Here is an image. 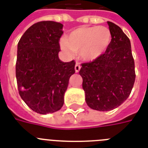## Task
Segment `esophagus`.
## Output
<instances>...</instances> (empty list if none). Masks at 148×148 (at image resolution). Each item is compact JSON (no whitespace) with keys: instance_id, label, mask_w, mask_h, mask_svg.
<instances>
[{"instance_id":"34e87169","label":"esophagus","mask_w":148,"mask_h":148,"mask_svg":"<svg viewBox=\"0 0 148 148\" xmlns=\"http://www.w3.org/2000/svg\"><path fill=\"white\" fill-rule=\"evenodd\" d=\"M74 69H75V72H76V73H78V72L80 71V70H81V66H80V64H79L78 63H77L76 64H75Z\"/></svg>"}]
</instances>
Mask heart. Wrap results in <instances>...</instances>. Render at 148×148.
<instances>
[{"mask_svg": "<svg viewBox=\"0 0 148 148\" xmlns=\"http://www.w3.org/2000/svg\"><path fill=\"white\" fill-rule=\"evenodd\" d=\"M111 41L110 30L103 26H81L61 39L60 48L67 55L78 52L84 61H93L105 53Z\"/></svg>", "mask_w": 148, "mask_h": 148, "instance_id": "b5f03b06", "label": "heart"}]
</instances>
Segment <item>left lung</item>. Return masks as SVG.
<instances>
[{"instance_id":"obj_1","label":"left lung","mask_w":148,"mask_h":148,"mask_svg":"<svg viewBox=\"0 0 148 148\" xmlns=\"http://www.w3.org/2000/svg\"><path fill=\"white\" fill-rule=\"evenodd\" d=\"M108 24L111 33L109 47L92 62L82 64L79 71L86 103L100 111L113 110L124 103L135 81L131 41L120 27L110 21Z\"/></svg>"}]
</instances>
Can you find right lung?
<instances>
[{
  "label": "right lung",
  "mask_w": 148,
  "mask_h": 148,
  "mask_svg": "<svg viewBox=\"0 0 148 148\" xmlns=\"http://www.w3.org/2000/svg\"><path fill=\"white\" fill-rule=\"evenodd\" d=\"M63 24L40 21L33 24L17 44L16 78L19 95L31 110L40 114L58 111L64 101L74 60L59 59Z\"/></svg>",
  "instance_id": "right-lung-1"
}]
</instances>
